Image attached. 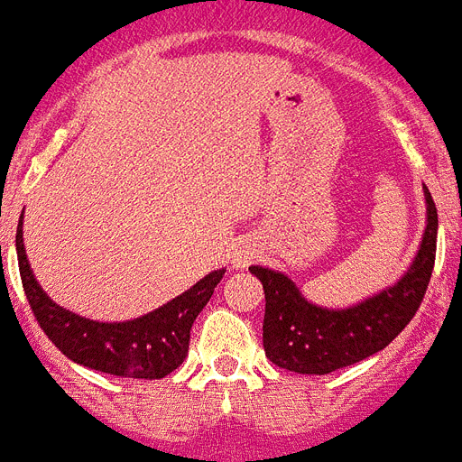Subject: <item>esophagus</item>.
Returning a JSON list of instances; mask_svg holds the SVG:
<instances>
[{
	"label": "esophagus",
	"instance_id": "esophagus-1",
	"mask_svg": "<svg viewBox=\"0 0 462 462\" xmlns=\"http://www.w3.org/2000/svg\"><path fill=\"white\" fill-rule=\"evenodd\" d=\"M235 263H237V267H244V265H246V263H249V255H246V254H244V251H242V254L235 255Z\"/></svg>",
	"mask_w": 462,
	"mask_h": 462
}]
</instances>
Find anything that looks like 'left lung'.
<instances>
[{
	"label": "left lung",
	"mask_w": 462,
	"mask_h": 462,
	"mask_svg": "<svg viewBox=\"0 0 462 462\" xmlns=\"http://www.w3.org/2000/svg\"><path fill=\"white\" fill-rule=\"evenodd\" d=\"M428 227L409 273L378 296L347 310L308 303L286 274L249 267L265 291L263 347L279 369L324 375L362 362L393 343L413 319L428 291L437 254V207L430 189Z\"/></svg>",
	"instance_id": "8db88e82"
}]
</instances>
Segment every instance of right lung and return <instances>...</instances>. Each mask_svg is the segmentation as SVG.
<instances>
[{
	"label": "right lung",
	"instance_id": "add662e5",
	"mask_svg": "<svg viewBox=\"0 0 462 462\" xmlns=\"http://www.w3.org/2000/svg\"><path fill=\"white\" fill-rule=\"evenodd\" d=\"M21 225L18 223L15 232V251L23 291L40 328L68 359L100 374L145 381L164 378L183 364L188 356L189 328L213 296V289L220 284L223 270L207 274L183 296L173 298L171 303L150 315L134 321L103 324L60 308L42 291L27 265Z\"/></svg>",
	"mask_w": 462,
	"mask_h": 462
}]
</instances>
